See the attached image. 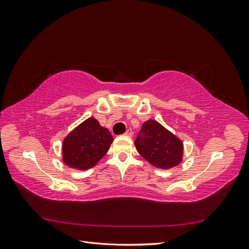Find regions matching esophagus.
I'll return each mask as SVG.
<instances>
[{
  "label": "esophagus",
  "instance_id": "1",
  "mask_svg": "<svg viewBox=\"0 0 249 249\" xmlns=\"http://www.w3.org/2000/svg\"><path fill=\"white\" fill-rule=\"evenodd\" d=\"M126 136H129V137H132L133 136V131H132V129H127L126 130V132L124 133Z\"/></svg>",
  "mask_w": 249,
  "mask_h": 249
}]
</instances>
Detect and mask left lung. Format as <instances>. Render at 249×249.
Listing matches in <instances>:
<instances>
[{"mask_svg": "<svg viewBox=\"0 0 249 249\" xmlns=\"http://www.w3.org/2000/svg\"><path fill=\"white\" fill-rule=\"evenodd\" d=\"M135 145L138 153L158 168L168 169L182 160V141L152 119L142 124Z\"/></svg>", "mask_w": 249, "mask_h": 249, "instance_id": "1", "label": "left lung"}]
</instances>
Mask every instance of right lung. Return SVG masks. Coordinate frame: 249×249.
I'll return each instance as SVG.
<instances>
[{"mask_svg": "<svg viewBox=\"0 0 249 249\" xmlns=\"http://www.w3.org/2000/svg\"><path fill=\"white\" fill-rule=\"evenodd\" d=\"M113 137L94 118L76 127L63 142V161L71 167L88 169L106 155Z\"/></svg>", "mask_w": 249, "mask_h": 249, "instance_id": "obj_1", "label": "right lung"}]
</instances>
